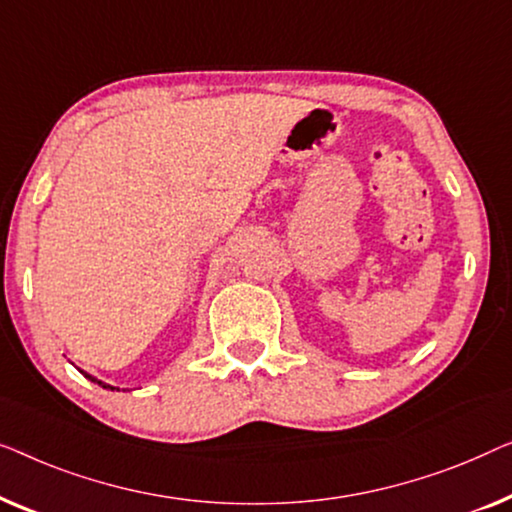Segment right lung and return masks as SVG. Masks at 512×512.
<instances>
[{
	"mask_svg": "<svg viewBox=\"0 0 512 512\" xmlns=\"http://www.w3.org/2000/svg\"><path fill=\"white\" fill-rule=\"evenodd\" d=\"M85 378H90V380H92V383H99V385H104V383H102V380H97V378H92V376H88V373H85ZM104 387H109V385H104ZM111 390H113V387H111Z\"/></svg>",
	"mask_w": 512,
	"mask_h": 512,
	"instance_id": "right-lung-1",
	"label": "right lung"
}]
</instances>
